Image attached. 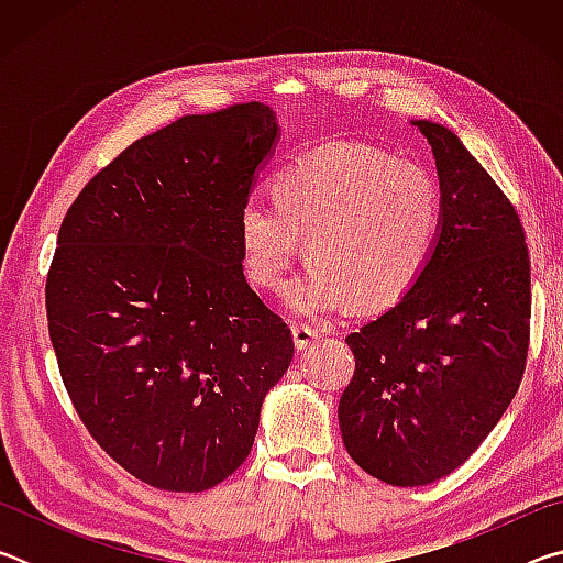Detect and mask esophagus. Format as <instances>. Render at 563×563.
Segmentation results:
<instances>
[{"mask_svg":"<svg viewBox=\"0 0 563 563\" xmlns=\"http://www.w3.org/2000/svg\"><path fill=\"white\" fill-rule=\"evenodd\" d=\"M292 340H295V347L302 352L316 345L320 340V332L310 325H292Z\"/></svg>","mask_w":563,"mask_h":563,"instance_id":"esophagus-1","label":"esophagus"}]
</instances>
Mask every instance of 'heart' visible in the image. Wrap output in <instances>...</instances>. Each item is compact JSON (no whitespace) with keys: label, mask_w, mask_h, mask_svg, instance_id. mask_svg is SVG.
Segmentation results:
<instances>
[{"label":"heart","mask_w":563,"mask_h":563,"mask_svg":"<svg viewBox=\"0 0 563 563\" xmlns=\"http://www.w3.org/2000/svg\"><path fill=\"white\" fill-rule=\"evenodd\" d=\"M442 231V190L417 161L369 144H328L275 176V201L251 196L238 216L241 263L255 288L285 292L300 318L335 320L360 305L387 310L415 288Z\"/></svg>","instance_id":"obj_1"}]
</instances>
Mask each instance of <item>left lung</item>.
<instances>
[{"label": "left lung", "mask_w": 563, "mask_h": 563, "mask_svg": "<svg viewBox=\"0 0 563 563\" xmlns=\"http://www.w3.org/2000/svg\"><path fill=\"white\" fill-rule=\"evenodd\" d=\"M412 123L440 176V241L415 288L345 338L355 375L338 407L347 454L393 487L442 479L487 440L519 389L531 318L509 198L450 129Z\"/></svg>", "instance_id": "8db88e82"}]
</instances>
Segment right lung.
<instances>
[{
	"label": "right lung",
	"instance_id": "1",
	"mask_svg": "<svg viewBox=\"0 0 563 563\" xmlns=\"http://www.w3.org/2000/svg\"><path fill=\"white\" fill-rule=\"evenodd\" d=\"M275 141L258 101L178 119L101 168L59 228L46 320L64 387L101 450L156 489L231 476L292 360L238 243Z\"/></svg>",
	"mask_w": 563,
	"mask_h": 563
}]
</instances>
